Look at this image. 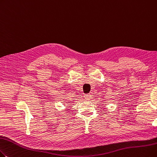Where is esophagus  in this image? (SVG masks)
<instances>
[{
    "label": "esophagus",
    "mask_w": 157,
    "mask_h": 157,
    "mask_svg": "<svg viewBox=\"0 0 157 157\" xmlns=\"http://www.w3.org/2000/svg\"><path fill=\"white\" fill-rule=\"evenodd\" d=\"M84 97L86 100H90L91 98V95L90 94H86V95H84Z\"/></svg>",
    "instance_id": "1"
}]
</instances>
